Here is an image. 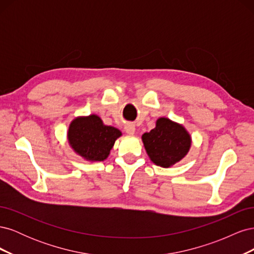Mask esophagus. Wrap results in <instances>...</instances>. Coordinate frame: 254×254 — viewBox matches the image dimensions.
<instances>
[{"mask_svg": "<svg viewBox=\"0 0 254 254\" xmlns=\"http://www.w3.org/2000/svg\"><path fill=\"white\" fill-rule=\"evenodd\" d=\"M125 131L128 134H134L135 127H134V125L132 124V123H128V124L125 126Z\"/></svg>", "mask_w": 254, "mask_h": 254, "instance_id": "1", "label": "esophagus"}]
</instances>
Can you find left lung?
<instances>
[{"instance_id": "8db88e82", "label": "left lung", "mask_w": 254, "mask_h": 254, "mask_svg": "<svg viewBox=\"0 0 254 254\" xmlns=\"http://www.w3.org/2000/svg\"><path fill=\"white\" fill-rule=\"evenodd\" d=\"M142 141L150 160L158 166L170 167L186 157L191 139L182 125L161 118L156 127L142 135Z\"/></svg>"}]
</instances>
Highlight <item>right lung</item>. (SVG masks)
Returning <instances> with one entry per match:
<instances>
[{
  "mask_svg": "<svg viewBox=\"0 0 254 254\" xmlns=\"http://www.w3.org/2000/svg\"><path fill=\"white\" fill-rule=\"evenodd\" d=\"M121 135L119 129L104 125L101 118L95 114L75 119L67 131L71 147L89 161L107 159L115 140Z\"/></svg>",
  "mask_w": 254,
  "mask_h": 254,
  "instance_id": "add662e5",
  "label": "right lung"
}]
</instances>
